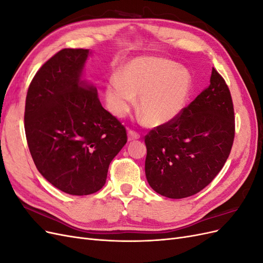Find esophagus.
I'll return each mask as SVG.
<instances>
[{
    "mask_svg": "<svg viewBox=\"0 0 263 263\" xmlns=\"http://www.w3.org/2000/svg\"><path fill=\"white\" fill-rule=\"evenodd\" d=\"M127 135H128V140L132 141V140H136V139H139L140 138V135L135 132L133 129H128V132H127Z\"/></svg>",
    "mask_w": 263,
    "mask_h": 263,
    "instance_id": "obj_1",
    "label": "esophagus"
}]
</instances>
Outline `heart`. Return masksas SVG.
<instances>
[{"instance_id": "b5f03b06", "label": "heart", "mask_w": 263, "mask_h": 263, "mask_svg": "<svg viewBox=\"0 0 263 263\" xmlns=\"http://www.w3.org/2000/svg\"><path fill=\"white\" fill-rule=\"evenodd\" d=\"M192 76L184 67L169 60L142 57L132 60L122 70V78L109 79L105 97L110 112L123 117L139 100V112L150 126L176 119L187 105L192 92Z\"/></svg>"}]
</instances>
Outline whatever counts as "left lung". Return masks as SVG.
Returning <instances> with one entry per match:
<instances>
[{
    "label": "left lung",
    "instance_id": "8db88e82",
    "mask_svg": "<svg viewBox=\"0 0 263 263\" xmlns=\"http://www.w3.org/2000/svg\"><path fill=\"white\" fill-rule=\"evenodd\" d=\"M234 137L232 95L224 78L213 68L208 89L176 119L146 135L149 185L169 198L198 193L222 169Z\"/></svg>",
    "mask_w": 263,
    "mask_h": 263
}]
</instances>
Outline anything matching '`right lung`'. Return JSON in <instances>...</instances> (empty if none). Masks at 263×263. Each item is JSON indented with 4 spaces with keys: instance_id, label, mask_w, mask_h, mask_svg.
<instances>
[{
    "instance_id": "obj_1",
    "label": "right lung",
    "mask_w": 263,
    "mask_h": 263,
    "mask_svg": "<svg viewBox=\"0 0 263 263\" xmlns=\"http://www.w3.org/2000/svg\"><path fill=\"white\" fill-rule=\"evenodd\" d=\"M89 49L66 48L31 80L25 134L37 170L71 195L98 192L110 161L127 142L125 127L102 106L97 87L81 80Z\"/></svg>"
}]
</instances>
